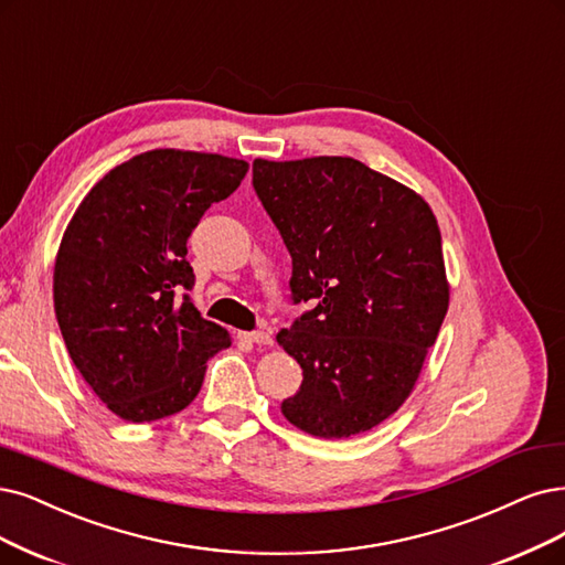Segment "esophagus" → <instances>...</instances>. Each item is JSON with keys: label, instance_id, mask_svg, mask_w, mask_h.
Returning <instances> with one entry per match:
<instances>
[{"label": "esophagus", "instance_id": "34e87169", "mask_svg": "<svg viewBox=\"0 0 565 565\" xmlns=\"http://www.w3.org/2000/svg\"><path fill=\"white\" fill-rule=\"evenodd\" d=\"M239 340H244V342H250V344H265V347H269V344H271V335H269L267 330L239 332Z\"/></svg>", "mask_w": 565, "mask_h": 565}]
</instances>
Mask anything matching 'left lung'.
<instances>
[{
    "mask_svg": "<svg viewBox=\"0 0 565 565\" xmlns=\"http://www.w3.org/2000/svg\"><path fill=\"white\" fill-rule=\"evenodd\" d=\"M254 188L311 309L277 342L302 367L281 412L342 440L407 401L449 307L440 227L412 188L342 156L254 160Z\"/></svg>",
    "mask_w": 565,
    "mask_h": 565,
    "instance_id": "left-lung-1",
    "label": "left lung"
}]
</instances>
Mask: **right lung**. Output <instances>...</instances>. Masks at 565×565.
I'll return each mask as SVG.
<instances>
[{
    "label": "right lung",
    "instance_id": "obj_1",
    "mask_svg": "<svg viewBox=\"0 0 565 565\" xmlns=\"http://www.w3.org/2000/svg\"><path fill=\"white\" fill-rule=\"evenodd\" d=\"M248 162L156 149L104 174L62 235L53 302L81 377L116 416L164 419L195 401L227 330L183 290L195 275L185 242L214 202L237 191Z\"/></svg>",
    "mask_w": 565,
    "mask_h": 565
}]
</instances>
